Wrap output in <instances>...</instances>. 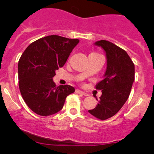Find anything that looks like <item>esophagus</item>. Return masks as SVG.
Listing matches in <instances>:
<instances>
[{
  "instance_id": "34e87169",
  "label": "esophagus",
  "mask_w": 154,
  "mask_h": 154,
  "mask_svg": "<svg viewBox=\"0 0 154 154\" xmlns=\"http://www.w3.org/2000/svg\"><path fill=\"white\" fill-rule=\"evenodd\" d=\"M75 92L77 93H78V94L83 95H85V96H88V94L87 93H85V92L80 91V90H76Z\"/></svg>"
}]
</instances>
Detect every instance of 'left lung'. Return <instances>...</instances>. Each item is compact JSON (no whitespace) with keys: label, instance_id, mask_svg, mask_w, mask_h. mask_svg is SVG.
Segmentation results:
<instances>
[{"label":"left lung","instance_id":"1","mask_svg":"<svg viewBox=\"0 0 154 154\" xmlns=\"http://www.w3.org/2000/svg\"><path fill=\"white\" fill-rule=\"evenodd\" d=\"M94 45L103 48L107 64L103 79L96 85L102 95L96 106L88 112L105 120L115 115L128 99L135 80V65L126 51L115 44L102 40Z\"/></svg>","mask_w":154,"mask_h":154}]
</instances>
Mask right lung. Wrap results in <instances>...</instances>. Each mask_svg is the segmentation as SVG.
<instances>
[{
    "instance_id": "add662e5",
    "label": "right lung",
    "mask_w": 154,
    "mask_h": 154,
    "mask_svg": "<svg viewBox=\"0 0 154 154\" xmlns=\"http://www.w3.org/2000/svg\"><path fill=\"white\" fill-rule=\"evenodd\" d=\"M78 39L49 35L33 42L26 48L18 63L19 87L28 107L40 116H50L62 109L72 86L56 87L53 80L56 70L62 67Z\"/></svg>"
}]
</instances>
